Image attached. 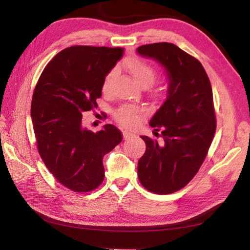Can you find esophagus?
<instances>
[{"mask_svg":"<svg viewBox=\"0 0 250 250\" xmlns=\"http://www.w3.org/2000/svg\"><path fill=\"white\" fill-rule=\"evenodd\" d=\"M122 134H124V139L125 140H126V139H130V138H132L133 137V133H131V132H129V131H122Z\"/></svg>","mask_w":250,"mask_h":250,"instance_id":"1","label":"esophagus"}]
</instances>
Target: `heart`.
Masks as SVG:
<instances>
[{
  "label": "heart",
  "mask_w": 250,
  "mask_h": 250,
  "mask_svg": "<svg viewBox=\"0 0 250 250\" xmlns=\"http://www.w3.org/2000/svg\"><path fill=\"white\" fill-rule=\"evenodd\" d=\"M125 67L128 69L129 73L133 76L140 86L142 87H150L152 83H153L156 71L154 67L152 66L149 62H146L145 59L139 58V57H131L128 61L125 62ZM113 74L115 71L111 70L105 75L103 83V90L107 91L109 88L110 82L113 77ZM163 87H155L152 92L153 95L159 96L162 94ZM113 117L116 118L118 122H120L122 125L125 126H132L137 122L141 119L142 117V111L137 107H132V105H121L120 108H118L115 112H113Z\"/></svg>",
  "instance_id": "obj_1"
}]
</instances>
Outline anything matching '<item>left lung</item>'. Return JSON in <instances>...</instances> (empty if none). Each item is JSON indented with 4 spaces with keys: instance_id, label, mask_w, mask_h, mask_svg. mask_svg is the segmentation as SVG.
I'll return each mask as SVG.
<instances>
[{
    "instance_id": "8db88e82",
    "label": "left lung",
    "mask_w": 250,
    "mask_h": 250,
    "mask_svg": "<svg viewBox=\"0 0 250 250\" xmlns=\"http://www.w3.org/2000/svg\"><path fill=\"white\" fill-rule=\"evenodd\" d=\"M137 52L159 62L168 78L167 100L150 120L156 139L141 135L146 150L139 181L152 193L171 194L188 184L208 152L216 130L213 91L200 61L176 45L147 44Z\"/></svg>"
}]
</instances>
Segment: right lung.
I'll return each mask as SVG.
<instances>
[{
    "label": "right lung",
    "instance_id": "right-lung-1",
    "mask_svg": "<svg viewBox=\"0 0 250 250\" xmlns=\"http://www.w3.org/2000/svg\"><path fill=\"white\" fill-rule=\"evenodd\" d=\"M124 55L120 47L71 46L42 73L33 94L31 117L37 150L59 183L74 192L103 183V158L122 141L117 126L98 132L83 128V113L98 107L103 83Z\"/></svg>",
    "mask_w": 250,
    "mask_h": 250
}]
</instances>
